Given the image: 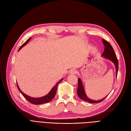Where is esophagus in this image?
Instances as JSON below:
<instances>
[{
  "label": "esophagus",
  "mask_w": 131,
  "mask_h": 131,
  "mask_svg": "<svg viewBox=\"0 0 131 131\" xmlns=\"http://www.w3.org/2000/svg\"><path fill=\"white\" fill-rule=\"evenodd\" d=\"M76 73H77V70H75V69H72V70H71V71H70V74L71 75L75 74Z\"/></svg>",
  "instance_id": "1"
}]
</instances>
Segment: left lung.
Here are the masks:
<instances>
[{"instance_id":"obj_1","label":"left lung","mask_w":131,"mask_h":131,"mask_svg":"<svg viewBox=\"0 0 131 131\" xmlns=\"http://www.w3.org/2000/svg\"><path fill=\"white\" fill-rule=\"evenodd\" d=\"M102 41L103 44H104L105 46V49H104V51L103 52V53L101 54V56L104 57L105 59L111 60L114 64L116 68V75L117 78V73L118 70V61L117 60V58L116 55L114 51L112 46L108 42V41H106L104 39H102ZM77 93H78V96L80 99H81L82 100H83L84 101H87L89 103H91V104L101 102L102 101L104 100L107 97V96L108 95V94L105 98L99 100H94L88 98L87 97V95H86L85 90L84 89V87L83 85V83H82L81 79L80 78L78 79V88Z\"/></svg>"}]
</instances>
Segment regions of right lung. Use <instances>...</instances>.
Returning a JSON list of instances; mask_svg holds the SVG:
<instances>
[{
	"label": "right lung",
	"instance_id": "1",
	"mask_svg": "<svg viewBox=\"0 0 131 131\" xmlns=\"http://www.w3.org/2000/svg\"><path fill=\"white\" fill-rule=\"evenodd\" d=\"M31 37L28 40H27L23 45H22L21 46H20V48H19V49H18V51L20 49H21L24 46H25L27 43H28L29 41L31 40ZM63 80V78H62L59 81L57 82V83L56 84V85H55L51 89V90L50 91V92L48 93L47 95L43 96V97H39V98H33V97H30V96H29L28 95H26V94H25L24 93H23L21 91V90H20V89H19L17 83V88L18 89V90L19 91V92L21 93V94L23 95V97L25 99H26V100L27 101H28L30 102H31V103H32V104H33L37 105L45 104V103H48V102H50L54 97L55 94H56V91H57V89L58 85L60 83V82H61Z\"/></svg>",
	"mask_w": 131,
	"mask_h": 131
}]
</instances>
